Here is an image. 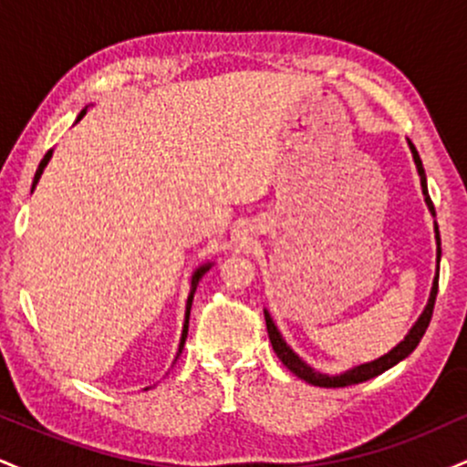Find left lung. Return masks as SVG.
Returning a JSON list of instances; mask_svg holds the SVG:
<instances>
[{
  "instance_id": "obj_1",
  "label": "left lung",
  "mask_w": 467,
  "mask_h": 467,
  "mask_svg": "<svg viewBox=\"0 0 467 467\" xmlns=\"http://www.w3.org/2000/svg\"><path fill=\"white\" fill-rule=\"evenodd\" d=\"M409 149H410V153H412V160H415L417 173H420L423 202H426V206H428V211H431V215L435 217V206H432L431 195H428L426 173H423L421 158H420V153H417L415 144H412L410 140H409ZM435 239H437V275H435V278H432L431 298H428V303H426V307H423L421 316L415 320V325L410 327V331L404 336V340H401L400 345H395L393 349H390L389 353H384V356H379L378 360L358 364V367L347 368V371H342V373H336V375L320 373V371H316L314 367H309V364L305 362L303 358L298 356V353H294L292 347H289L287 342H285V337H283L281 331H278V327L275 325V320H272L270 312H267V309H264V314H265V325H267V336H270L272 349H275V353L278 356V360L285 364V367H287L289 371H292L294 375H298V378L305 379V382L314 384V387L340 389V387H351V384L367 382V379H371V378H375V375L389 371L390 367H395V364L404 360V358H409L410 353L415 351V347L420 345V340L423 337V334H426L428 323H431V318H432V307H435L437 287H439V261H441V239H439V226H437V222H435Z\"/></svg>"
}]
</instances>
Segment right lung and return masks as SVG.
<instances>
[{
  "label": "right lung",
  "instance_id": "obj_1",
  "mask_svg": "<svg viewBox=\"0 0 467 467\" xmlns=\"http://www.w3.org/2000/svg\"><path fill=\"white\" fill-rule=\"evenodd\" d=\"M88 107L89 105H85L83 109H80V114L77 116V120L74 122H78L80 118H83L85 114H88ZM50 158H52V149L50 151H47L46 155H44V160H41L39 162V169H36V173H35V180H32V191L36 189V184H39V180H41V175H44V169L47 166V162H50ZM215 265L213 264V261H208V264H202L200 267H195V272H192V276H191V292H189V298H186V312H184V325H182V336H180V345H178V353H175V360H178L180 358V353H182V349H184V342H186V336H189V316H191V305H192V296H195V289H197V285H200V281H202V276L206 275L208 270H211V267ZM144 390H149V389H144Z\"/></svg>",
  "mask_w": 467,
  "mask_h": 467
}]
</instances>
